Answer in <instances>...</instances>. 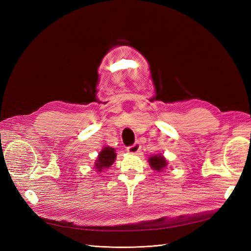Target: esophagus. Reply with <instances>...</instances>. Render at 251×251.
Listing matches in <instances>:
<instances>
[{
  "instance_id": "obj_1",
  "label": "esophagus",
  "mask_w": 251,
  "mask_h": 251,
  "mask_svg": "<svg viewBox=\"0 0 251 251\" xmlns=\"http://www.w3.org/2000/svg\"><path fill=\"white\" fill-rule=\"evenodd\" d=\"M140 149H141L140 144L139 143H135V144H133V146L127 148V151L130 154H138L139 151H140Z\"/></svg>"
}]
</instances>
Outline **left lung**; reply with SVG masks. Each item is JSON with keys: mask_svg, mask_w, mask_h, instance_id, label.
<instances>
[{"mask_svg": "<svg viewBox=\"0 0 251 251\" xmlns=\"http://www.w3.org/2000/svg\"><path fill=\"white\" fill-rule=\"evenodd\" d=\"M148 161H149V164L151 168V170L155 172H158V173L163 172L166 166H168V161H166L165 157L161 154L151 156L148 159Z\"/></svg>", "mask_w": 251, "mask_h": 251, "instance_id": "8db88e82", "label": "left lung"}]
</instances>
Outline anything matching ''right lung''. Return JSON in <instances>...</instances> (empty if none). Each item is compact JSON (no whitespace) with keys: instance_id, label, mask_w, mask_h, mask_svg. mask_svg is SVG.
Segmentation results:
<instances>
[{"instance_id":"right-lung-1","label":"right lung","mask_w":251,"mask_h":251,"mask_svg":"<svg viewBox=\"0 0 251 251\" xmlns=\"http://www.w3.org/2000/svg\"><path fill=\"white\" fill-rule=\"evenodd\" d=\"M115 159H116V151L111 147H103L94 162L95 163L94 169L96 173L98 172L101 173L103 170L109 169L110 166L114 163V161H115Z\"/></svg>"}]
</instances>
